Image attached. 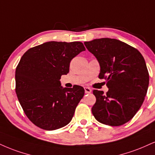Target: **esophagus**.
Instances as JSON below:
<instances>
[{
    "label": "esophagus",
    "instance_id": "obj_1",
    "mask_svg": "<svg viewBox=\"0 0 155 155\" xmlns=\"http://www.w3.org/2000/svg\"><path fill=\"white\" fill-rule=\"evenodd\" d=\"M84 90L86 94H89V93H91V92H92V89L89 88V87H84Z\"/></svg>",
    "mask_w": 155,
    "mask_h": 155
}]
</instances>
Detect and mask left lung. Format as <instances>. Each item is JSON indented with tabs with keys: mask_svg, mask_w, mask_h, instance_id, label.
<instances>
[{
	"mask_svg": "<svg viewBox=\"0 0 155 155\" xmlns=\"http://www.w3.org/2000/svg\"><path fill=\"white\" fill-rule=\"evenodd\" d=\"M100 66L99 78L106 80L108 91L94 89L92 114L99 122L118 126L129 121L142 105L149 87V72L137 49L115 39L85 42Z\"/></svg>",
	"mask_w": 155,
	"mask_h": 155,
	"instance_id": "1",
	"label": "left lung"
}]
</instances>
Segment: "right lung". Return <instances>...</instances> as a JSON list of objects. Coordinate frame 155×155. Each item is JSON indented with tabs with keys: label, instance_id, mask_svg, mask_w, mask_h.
<instances>
[{
	"label": "right lung",
	"instance_id": "right-lung-1",
	"mask_svg": "<svg viewBox=\"0 0 155 155\" xmlns=\"http://www.w3.org/2000/svg\"><path fill=\"white\" fill-rule=\"evenodd\" d=\"M85 48L81 42H47L22 55L16 68V93L27 118L47 131L70 123L84 95L81 86L63 88L61 77L69 71L71 61Z\"/></svg>",
	"mask_w": 155,
	"mask_h": 155
}]
</instances>
